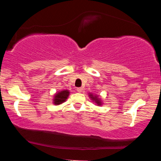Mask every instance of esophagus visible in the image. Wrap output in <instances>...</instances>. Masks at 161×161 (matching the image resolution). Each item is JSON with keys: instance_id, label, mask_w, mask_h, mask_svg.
Segmentation results:
<instances>
[{"instance_id": "esophagus-1", "label": "esophagus", "mask_w": 161, "mask_h": 161, "mask_svg": "<svg viewBox=\"0 0 161 161\" xmlns=\"http://www.w3.org/2000/svg\"><path fill=\"white\" fill-rule=\"evenodd\" d=\"M76 91L78 92H82L83 91V88H77Z\"/></svg>"}]
</instances>
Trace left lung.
<instances>
[{"mask_svg":"<svg viewBox=\"0 0 161 161\" xmlns=\"http://www.w3.org/2000/svg\"><path fill=\"white\" fill-rule=\"evenodd\" d=\"M89 96H90V97H91V98H92V100H93L94 101H95V103H96V104H97V105H101V99H100L99 97H97V96L93 95H92V94H90Z\"/></svg>","mask_w":161,"mask_h":161,"instance_id":"8db88e82","label":"left lung"}]
</instances>
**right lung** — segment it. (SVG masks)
Listing matches in <instances>:
<instances>
[{
  "label": "right lung",
  "mask_w": 161,
  "mask_h": 161,
  "mask_svg": "<svg viewBox=\"0 0 161 161\" xmlns=\"http://www.w3.org/2000/svg\"><path fill=\"white\" fill-rule=\"evenodd\" d=\"M69 95V92L67 90H63L61 92H59L54 95V99H53V104L58 105L64 103L67 99L68 96Z\"/></svg>",
  "instance_id": "right-lung-1"
}]
</instances>
